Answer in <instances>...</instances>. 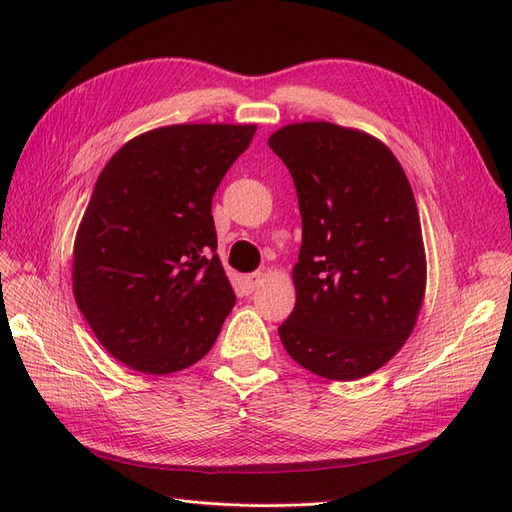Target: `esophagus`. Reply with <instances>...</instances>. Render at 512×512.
Returning <instances> with one entry per match:
<instances>
[{
	"label": "esophagus",
	"mask_w": 512,
	"mask_h": 512,
	"mask_svg": "<svg viewBox=\"0 0 512 512\" xmlns=\"http://www.w3.org/2000/svg\"><path fill=\"white\" fill-rule=\"evenodd\" d=\"M262 277H265V275H262L260 271H258V273H250V275H245L243 280H241V286H243V290H245L247 294L254 292V290H256V286H260Z\"/></svg>",
	"instance_id": "1"
}]
</instances>
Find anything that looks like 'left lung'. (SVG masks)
<instances>
[{
  "label": "left lung",
  "instance_id": "1",
  "mask_svg": "<svg viewBox=\"0 0 512 512\" xmlns=\"http://www.w3.org/2000/svg\"><path fill=\"white\" fill-rule=\"evenodd\" d=\"M269 147L290 170L303 224L282 344L320 378H365L406 344L425 297L410 181L378 138L329 121L290 123Z\"/></svg>",
  "mask_w": 512,
  "mask_h": 512
}]
</instances>
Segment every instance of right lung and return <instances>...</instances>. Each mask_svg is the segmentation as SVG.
Listing matches in <instances>:
<instances>
[{"mask_svg":"<svg viewBox=\"0 0 512 512\" xmlns=\"http://www.w3.org/2000/svg\"><path fill=\"white\" fill-rule=\"evenodd\" d=\"M256 126L177 123L108 160L74 239L72 292L98 342L162 376L211 350L235 305L211 198Z\"/></svg>","mask_w":512,"mask_h":512,"instance_id":"1","label":"right lung"}]
</instances>
